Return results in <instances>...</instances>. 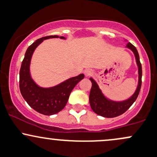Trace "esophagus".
Here are the masks:
<instances>
[{
	"mask_svg": "<svg viewBox=\"0 0 157 157\" xmlns=\"http://www.w3.org/2000/svg\"><path fill=\"white\" fill-rule=\"evenodd\" d=\"M84 73H85V76L88 77V76H90V75H92L93 71H92V70H90V69H86L85 71H84Z\"/></svg>",
	"mask_w": 157,
	"mask_h": 157,
	"instance_id": "esophagus-1",
	"label": "esophagus"
}]
</instances>
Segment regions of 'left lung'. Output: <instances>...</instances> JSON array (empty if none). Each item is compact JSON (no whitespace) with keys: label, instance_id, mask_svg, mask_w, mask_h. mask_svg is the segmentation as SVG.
Segmentation results:
<instances>
[{"label":"left lung","instance_id":"1","mask_svg":"<svg viewBox=\"0 0 157 157\" xmlns=\"http://www.w3.org/2000/svg\"><path fill=\"white\" fill-rule=\"evenodd\" d=\"M124 41H126V40H125ZM125 48H129L134 54L136 64L138 67V74H139L138 85L135 92L129 98L122 101H116L108 98L102 93V90L99 88L97 82L92 77H90V80L91 81L92 87L90 89V96H89V102H90L92 110L96 114L102 117H114L124 114L134 103L139 96L141 86V76H142V69H141V64L140 63L139 55L136 47L130 43H128Z\"/></svg>","mask_w":157,"mask_h":157}]
</instances>
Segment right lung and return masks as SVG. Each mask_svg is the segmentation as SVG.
I'll return each instance as SVG.
<instances>
[{
	"mask_svg": "<svg viewBox=\"0 0 157 157\" xmlns=\"http://www.w3.org/2000/svg\"><path fill=\"white\" fill-rule=\"evenodd\" d=\"M52 38L66 40L63 36H48L36 40L25 52L19 72V88L21 95L32 109L45 114L52 115L58 113L67 105L69 97L75 86L85 78L83 73L67 79L58 85L49 87H40L32 78L30 66L32 55L43 40Z\"/></svg>",
	"mask_w": 157,
	"mask_h": 157,
	"instance_id": "obj_1",
	"label": "right lung"
}]
</instances>
